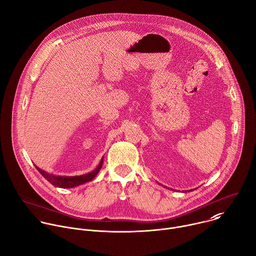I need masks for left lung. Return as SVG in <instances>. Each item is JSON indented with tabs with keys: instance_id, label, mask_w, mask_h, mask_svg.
Listing matches in <instances>:
<instances>
[{
	"instance_id": "left-lung-1",
	"label": "left lung",
	"mask_w": 256,
	"mask_h": 256,
	"mask_svg": "<svg viewBox=\"0 0 256 256\" xmlns=\"http://www.w3.org/2000/svg\"><path fill=\"white\" fill-rule=\"evenodd\" d=\"M191 191H192V190H191Z\"/></svg>"
}]
</instances>
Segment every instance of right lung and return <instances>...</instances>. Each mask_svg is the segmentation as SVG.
<instances>
[{"label": "right lung", "instance_id": "obj_1", "mask_svg": "<svg viewBox=\"0 0 256 256\" xmlns=\"http://www.w3.org/2000/svg\"><path fill=\"white\" fill-rule=\"evenodd\" d=\"M104 164V158H102L100 162L98 164V168H94L92 172L84 174L81 176H73V177H68V176H56V175H52V174H48L43 170H41L40 168L36 166L37 170L39 171V173L49 182L51 183L53 186L55 187H59V188H73L76 186H79L81 184H84L86 182H90L92 180H94L96 178V176L98 174V172L100 171V168Z\"/></svg>", "mask_w": 256, "mask_h": 256}]
</instances>
